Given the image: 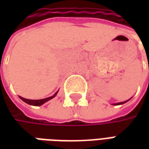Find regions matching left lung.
Here are the masks:
<instances>
[{"label":"left lung","instance_id":"1","mask_svg":"<svg viewBox=\"0 0 149 149\" xmlns=\"http://www.w3.org/2000/svg\"><path fill=\"white\" fill-rule=\"evenodd\" d=\"M129 100H130V99H129ZM126 100V101H123V102H120V103H116V104H113V105H120V104H125V103H126V102H127V101H128V100Z\"/></svg>","mask_w":149,"mask_h":149}]
</instances>
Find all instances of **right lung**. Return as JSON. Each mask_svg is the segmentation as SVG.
Instances as JSON below:
<instances>
[{
	"mask_svg": "<svg viewBox=\"0 0 149 149\" xmlns=\"http://www.w3.org/2000/svg\"><path fill=\"white\" fill-rule=\"evenodd\" d=\"M57 93H58V91H57L53 96H52V97H47V98H45V99H40V100H29V99H25V98H23V97H20V98H21V100H23L24 102L29 104H30V105H33V106H40V105H42L43 104H45V102H47V101H49V100L52 99L53 97H55L56 95L57 94Z\"/></svg>",
	"mask_w": 149,
	"mask_h": 149,
	"instance_id": "add662e5",
	"label": "right lung"
}]
</instances>
